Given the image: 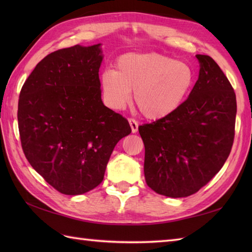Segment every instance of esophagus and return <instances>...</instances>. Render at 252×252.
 Masks as SVG:
<instances>
[{
	"instance_id": "esophagus-1",
	"label": "esophagus",
	"mask_w": 252,
	"mask_h": 252,
	"mask_svg": "<svg viewBox=\"0 0 252 252\" xmlns=\"http://www.w3.org/2000/svg\"><path fill=\"white\" fill-rule=\"evenodd\" d=\"M129 123H130V126H131L132 133H136L137 130H138V123H137V121L135 119H133V118H130Z\"/></svg>"
}]
</instances>
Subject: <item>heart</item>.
I'll return each mask as SVG.
<instances>
[{"label":"heart","mask_w":252,"mask_h":252,"mask_svg":"<svg viewBox=\"0 0 252 252\" xmlns=\"http://www.w3.org/2000/svg\"><path fill=\"white\" fill-rule=\"evenodd\" d=\"M195 83V72L185 62L159 53H127L118 58L116 70L100 76L105 103L122 109L134 90V104L147 119H161L178 110Z\"/></svg>","instance_id":"1"}]
</instances>
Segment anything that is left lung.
Returning <instances> with one entry per match:
<instances>
[{"instance_id":"1","label":"left lung","mask_w":252,"mask_h":252,"mask_svg":"<svg viewBox=\"0 0 252 252\" xmlns=\"http://www.w3.org/2000/svg\"><path fill=\"white\" fill-rule=\"evenodd\" d=\"M199 77L180 108L138 126L145 146L144 174L157 194H195L212 180L232 151L236 95L213 58L196 55Z\"/></svg>"}]
</instances>
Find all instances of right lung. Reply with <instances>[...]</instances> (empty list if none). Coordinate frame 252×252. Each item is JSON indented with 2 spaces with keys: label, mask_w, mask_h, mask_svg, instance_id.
I'll return each instance as SVG.
<instances>
[{
  "label": "right lung",
  "mask_w": 252,
  "mask_h": 252,
  "mask_svg": "<svg viewBox=\"0 0 252 252\" xmlns=\"http://www.w3.org/2000/svg\"><path fill=\"white\" fill-rule=\"evenodd\" d=\"M99 45L51 53L19 94L25 156L63 195H81L98 186L116 144L131 133L129 121L101 101Z\"/></svg>",
  "instance_id": "1"
}]
</instances>
